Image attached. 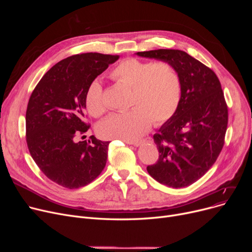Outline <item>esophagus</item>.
<instances>
[{"label":"esophagus","mask_w":252,"mask_h":252,"mask_svg":"<svg viewBox=\"0 0 252 252\" xmlns=\"http://www.w3.org/2000/svg\"><path fill=\"white\" fill-rule=\"evenodd\" d=\"M146 140H139V141H126V143H127L128 145H134V146L138 147L140 145H142L143 143H145Z\"/></svg>","instance_id":"34e87169"}]
</instances>
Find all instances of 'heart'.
<instances>
[{"label":"heart","mask_w":252,"mask_h":252,"mask_svg":"<svg viewBox=\"0 0 252 252\" xmlns=\"http://www.w3.org/2000/svg\"><path fill=\"white\" fill-rule=\"evenodd\" d=\"M110 76L131 89L130 109L113 113L101 122L97 127L101 138L134 141L146 133L152 122L161 126L176 114L182 99V79L173 64L126 58L114 66ZM85 102L93 116L99 117L106 111L98 79L89 85Z\"/></svg>","instance_id":"heart-1"}]
</instances>
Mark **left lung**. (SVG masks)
Wrapping results in <instances>:
<instances>
[{
	"label": "left lung",
	"mask_w": 252,
	"mask_h": 252,
	"mask_svg": "<svg viewBox=\"0 0 252 252\" xmlns=\"http://www.w3.org/2000/svg\"><path fill=\"white\" fill-rule=\"evenodd\" d=\"M136 54L169 62L182 79L179 108L153 136L159 157L147 171L165 186H190L214 165L223 146L228 106L220 83L213 70L184 51L158 49Z\"/></svg>",
	"instance_id": "left-lung-1"
}]
</instances>
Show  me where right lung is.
Here are the masks:
<instances>
[{
    "mask_svg": "<svg viewBox=\"0 0 252 252\" xmlns=\"http://www.w3.org/2000/svg\"><path fill=\"white\" fill-rule=\"evenodd\" d=\"M119 56L77 54L56 63L38 82L26 109V143L32 159L51 181L77 189L94 181L107 161L109 142H75L86 123L89 85ZM93 137V136H92Z\"/></svg>",
    "mask_w": 252,
    "mask_h": 252,
    "instance_id": "add662e5",
    "label": "right lung"
}]
</instances>
